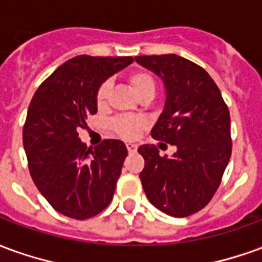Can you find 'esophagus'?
Returning <instances> with one entry per match:
<instances>
[{"mask_svg": "<svg viewBox=\"0 0 262 262\" xmlns=\"http://www.w3.org/2000/svg\"><path fill=\"white\" fill-rule=\"evenodd\" d=\"M126 147H127V151H129V153H136L137 151V146L136 144H133V143H127Z\"/></svg>", "mask_w": 262, "mask_h": 262, "instance_id": "esophagus-1", "label": "esophagus"}]
</instances>
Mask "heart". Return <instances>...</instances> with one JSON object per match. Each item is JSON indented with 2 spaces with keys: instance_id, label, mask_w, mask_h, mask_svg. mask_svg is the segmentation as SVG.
<instances>
[{
  "instance_id": "heart-1",
  "label": "heart",
  "mask_w": 262,
  "mask_h": 262,
  "mask_svg": "<svg viewBox=\"0 0 262 262\" xmlns=\"http://www.w3.org/2000/svg\"><path fill=\"white\" fill-rule=\"evenodd\" d=\"M127 82L139 99H144V98L153 99L156 91H157V82L154 80V77L147 71H143V70L132 71L130 74L127 75ZM109 94H111V82L103 81L97 91L98 109L106 108ZM144 126H146L144 119L136 118V116H118L111 122L112 130L118 136L126 139V140L136 139L139 133L144 129Z\"/></svg>"
}]
</instances>
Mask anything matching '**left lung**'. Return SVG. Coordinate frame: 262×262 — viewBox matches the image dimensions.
Wrapping results in <instances>:
<instances>
[{"label":"left lung","mask_w":262,"mask_h":262,"mask_svg":"<svg viewBox=\"0 0 262 262\" xmlns=\"http://www.w3.org/2000/svg\"><path fill=\"white\" fill-rule=\"evenodd\" d=\"M135 59L159 75L167 91L151 136L177 147L170 159L153 144L139 147L143 189L161 212L187 217L210 202L230 160L229 108L212 77L193 61L177 54Z\"/></svg>","instance_id":"obj_1"}]
</instances>
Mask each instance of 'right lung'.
<instances>
[{"instance_id":"obj_1","label":"right lung","mask_w":262,"mask_h":262,"mask_svg":"<svg viewBox=\"0 0 262 262\" xmlns=\"http://www.w3.org/2000/svg\"><path fill=\"white\" fill-rule=\"evenodd\" d=\"M130 63V56H77L54 70L32 98L22 135L29 172L46 201L71 219L101 213L114 198L125 143L106 139L92 150L78 130L97 114L99 85Z\"/></svg>"}]
</instances>
